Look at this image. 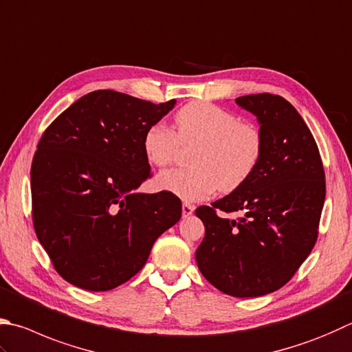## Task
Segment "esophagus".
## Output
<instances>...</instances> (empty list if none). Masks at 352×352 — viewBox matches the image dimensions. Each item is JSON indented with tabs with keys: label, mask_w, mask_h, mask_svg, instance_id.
Masks as SVG:
<instances>
[{
	"label": "esophagus",
	"mask_w": 352,
	"mask_h": 352,
	"mask_svg": "<svg viewBox=\"0 0 352 352\" xmlns=\"http://www.w3.org/2000/svg\"><path fill=\"white\" fill-rule=\"evenodd\" d=\"M193 211H195V205H191V204H182V216L184 217H188V216H191L193 214Z\"/></svg>",
	"instance_id": "1"
}]
</instances>
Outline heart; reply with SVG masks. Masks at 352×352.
Listing matches in <instances>:
<instances>
[{"mask_svg":"<svg viewBox=\"0 0 352 352\" xmlns=\"http://www.w3.org/2000/svg\"><path fill=\"white\" fill-rule=\"evenodd\" d=\"M176 131L162 122L145 130L142 150L155 167L175 162L181 145L196 147L190 168L164 171L157 187L187 202L202 201L216 190L231 193L253 176L263 155V135L257 125L214 104L195 101L175 115Z\"/></svg>","mask_w":352,"mask_h":352,"instance_id":"heart-1","label":"heart"}]
</instances>
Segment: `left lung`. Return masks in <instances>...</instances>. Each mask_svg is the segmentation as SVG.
Returning <instances> with one entry per match:
<instances>
[{"label":"left lung","instance_id":"left-lung-1","mask_svg":"<svg viewBox=\"0 0 352 352\" xmlns=\"http://www.w3.org/2000/svg\"><path fill=\"white\" fill-rule=\"evenodd\" d=\"M236 102L257 116L263 155L242 187L196 210L205 225L196 262L222 293L258 297L289 282L314 248L327 182L316 139L287 99L257 94Z\"/></svg>","mask_w":352,"mask_h":352}]
</instances>
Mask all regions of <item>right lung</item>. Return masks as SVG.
Wrapping results in <instances>:
<instances>
[{"label": "right lung", "instance_id": "right-lung-1", "mask_svg": "<svg viewBox=\"0 0 352 352\" xmlns=\"http://www.w3.org/2000/svg\"><path fill=\"white\" fill-rule=\"evenodd\" d=\"M175 104L95 90L44 130L30 168L32 221L64 280L89 291L119 287L181 219L173 193L136 191L151 177L145 130Z\"/></svg>", "mask_w": 352, "mask_h": 352}]
</instances>
